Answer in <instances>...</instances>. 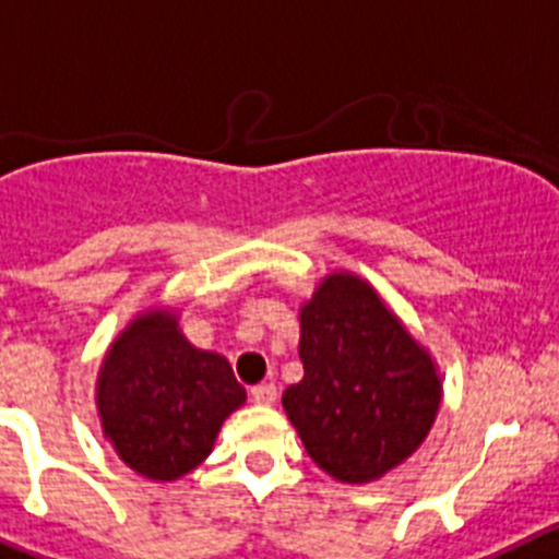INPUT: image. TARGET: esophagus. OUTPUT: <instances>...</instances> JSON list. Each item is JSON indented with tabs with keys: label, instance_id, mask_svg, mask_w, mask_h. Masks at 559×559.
Instances as JSON below:
<instances>
[{
	"label": "esophagus",
	"instance_id": "obj_1",
	"mask_svg": "<svg viewBox=\"0 0 559 559\" xmlns=\"http://www.w3.org/2000/svg\"><path fill=\"white\" fill-rule=\"evenodd\" d=\"M249 395H252L254 403H263V406H269V403L276 401V386L274 384H258L249 390Z\"/></svg>",
	"mask_w": 559,
	"mask_h": 559
}]
</instances>
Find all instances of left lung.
Masks as SVG:
<instances>
[{"instance_id": "left-lung-1", "label": "left lung", "mask_w": 559, "mask_h": 559, "mask_svg": "<svg viewBox=\"0 0 559 559\" xmlns=\"http://www.w3.org/2000/svg\"><path fill=\"white\" fill-rule=\"evenodd\" d=\"M305 379L283 406L310 459L343 483L386 475L423 444L442 384L430 356L354 274H332L301 307Z\"/></svg>"}]
</instances>
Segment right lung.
I'll list each match as a JSON object with an SVG mask.
<instances>
[{
	"mask_svg": "<svg viewBox=\"0 0 559 559\" xmlns=\"http://www.w3.org/2000/svg\"><path fill=\"white\" fill-rule=\"evenodd\" d=\"M247 401L230 362L180 334L169 310L136 318L104 359L98 414L117 455L151 480H175L209 459L230 412Z\"/></svg>",
	"mask_w": 559,
	"mask_h": 559,
	"instance_id": "add662e5",
	"label": "right lung"
}]
</instances>
